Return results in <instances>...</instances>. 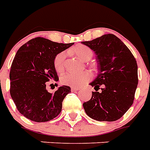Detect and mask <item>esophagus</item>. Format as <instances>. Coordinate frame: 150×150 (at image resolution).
<instances>
[{
	"mask_svg": "<svg viewBox=\"0 0 150 150\" xmlns=\"http://www.w3.org/2000/svg\"><path fill=\"white\" fill-rule=\"evenodd\" d=\"M71 91L72 92H77L79 91L80 89L79 87H75V86H72L71 88Z\"/></svg>",
	"mask_w": 150,
	"mask_h": 150,
	"instance_id": "1",
	"label": "esophagus"
}]
</instances>
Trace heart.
<instances>
[{
  "mask_svg": "<svg viewBox=\"0 0 150 150\" xmlns=\"http://www.w3.org/2000/svg\"><path fill=\"white\" fill-rule=\"evenodd\" d=\"M73 52L76 54L79 58L82 61H89L93 57V50L89 47L85 45L76 46L73 49ZM65 58V52H61L55 57L54 64L55 70L57 72H61L64 69ZM90 78L91 75L88 71H69L61 76V82L62 84L70 86H80L88 82Z\"/></svg>",
  "mask_w": 150,
  "mask_h": 150,
  "instance_id": "obj_1",
  "label": "heart"
}]
</instances>
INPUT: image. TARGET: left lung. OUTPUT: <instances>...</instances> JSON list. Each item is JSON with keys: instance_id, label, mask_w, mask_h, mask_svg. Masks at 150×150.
<instances>
[{"instance_id": "8db88e82", "label": "left lung", "mask_w": 150, "mask_h": 150, "mask_svg": "<svg viewBox=\"0 0 150 150\" xmlns=\"http://www.w3.org/2000/svg\"><path fill=\"white\" fill-rule=\"evenodd\" d=\"M95 52L99 74L90 83L96 92L83 103L86 114L99 121H114L132 105L138 86V66L127 46L114 34L82 42ZM102 87L101 91L98 90Z\"/></svg>"}]
</instances>
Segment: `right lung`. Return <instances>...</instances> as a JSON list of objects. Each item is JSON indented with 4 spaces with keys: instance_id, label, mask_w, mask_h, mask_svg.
Here are the masks:
<instances>
[{
    "instance_id": "1",
    "label": "right lung",
    "mask_w": 150,
    "mask_h": 150,
    "mask_svg": "<svg viewBox=\"0 0 150 150\" xmlns=\"http://www.w3.org/2000/svg\"><path fill=\"white\" fill-rule=\"evenodd\" d=\"M73 44L36 37L18 49L11 66L10 94L18 110L26 118L45 122L61 113L71 88L63 86L50 93L46 86L50 80H59L54 64L56 55Z\"/></svg>"
}]
</instances>
